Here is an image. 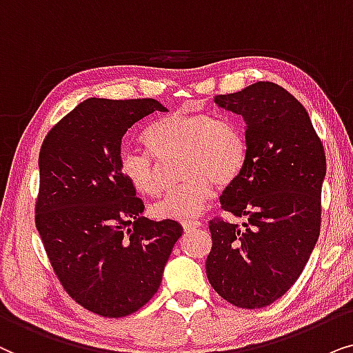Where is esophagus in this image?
<instances>
[{"instance_id":"esophagus-1","label":"esophagus","mask_w":353,"mask_h":353,"mask_svg":"<svg viewBox=\"0 0 353 353\" xmlns=\"http://www.w3.org/2000/svg\"><path fill=\"white\" fill-rule=\"evenodd\" d=\"M182 225H184L185 231H192V229L200 228L201 223H200V221H185V223H182Z\"/></svg>"}]
</instances>
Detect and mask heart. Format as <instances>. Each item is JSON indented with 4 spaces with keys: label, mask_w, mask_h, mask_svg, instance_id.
<instances>
[{
    "label": "heart",
    "mask_w": 353,
    "mask_h": 353,
    "mask_svg": "<svg viewBox=\"0 0 353 353\" xmlns=\"http://www.w3.org/2000/svg\"><path fill=\"white\" fill-rule=\"evenodd\" d=\"M143 142L157 158L181 153L179 176L184 179L152 206L153 214L161 219L199 218L214 194V184L221 189L231 185L245 166L242 130L234 122L203 112H171L145 130ZM119 171L140 194L158 195L161 190L158 166L148 154L124 148Z\"/></svg>",
    "instance_id": "1"
}]
</instances>
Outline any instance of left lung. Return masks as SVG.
I'll use <instances>...</instances> for the list:
<instances>
[{
  "mask_svg": "<svg viewBox=\"0 0 353 353\" xmlns=\"http://www.w3.org/2000/svg\"><path fill=\"white\" fill-rule=\"evenodd\" d=\"M214 101L245 122V166L219 201L247 223L210 221L206 276L229 303L261 308L292 288L316 245L326 154L307 110L276 83Z\"/></svg>",
  "mask_w": 353,
  "mask_h": 353,
  "instance_id": "obj_1",
  "label": "left lung"
}]
</instances>
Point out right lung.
Returning a JSON list of instances; mask_svg holds the SVG:
<instances>
[{"label": "right lung", "instance_id": "right-lung-1", "mask_svg": "<svg viewBox=\"0 0 353 353\" xmlns=\"http://www.w3.org/2000/svg\"><path fill=\"white\" fill-rule=\"evenodd\" d=\"M168 111L152 98H88L50 130L39 157L35 223L61 284L105 318L142 308L158 292L182 225L143 216V201L122 177L125 132Z\"/></svg>", "mask_w": 353, "mask_h": 353}]
</instances>
